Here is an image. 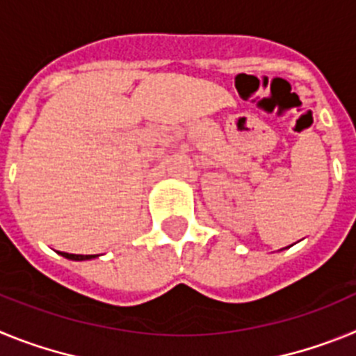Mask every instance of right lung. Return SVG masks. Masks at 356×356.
<instances>
[{"mask_svg":"<svg viewBox=\"0 0 356 356\" xmlns=\"http://www.w3.org/2000/svg\"><path fill=\"white\" fill-rule=\"evenodd\" d=\"M60 254L69 260H89L96 257V254H71V253H60Z\"/></svg>","mask_w":356,"mask_h":356,"instance_id":"add662e5","label":"right lung"}]
</instances>
